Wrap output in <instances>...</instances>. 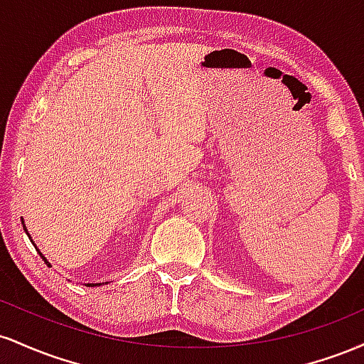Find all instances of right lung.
<instances>
[{
  "mask_svg": "<svg viewBox=\"0 0 364 364\" xmlns=\"http://www.w3.org/2000/svg\"><path fill=\"white\" fill-rule=\"evenodd\" d=\"M22 224H23V231H25V232H27L28 240H31V241H32V237H31V235H28L27 228H25V223H23V219H22ZM32 245H34V246H36V243H34V241H32ZM36 250H37V253H39V255H41V258H43V260H44L46 263H48V265H51V263H49L48 260H46V257H44V255H43V253H41V250H39V248H37V246H36ZM102 284H104V282H102ZM102 284H101V282H99V284H85V286H87V287H94V286H102Z\"/></svg>",
  "mask_w": 364,
  "mask_h": 364,
  "instance_id": "add662e5",
  "label": "right lung"
}]
</instances>
